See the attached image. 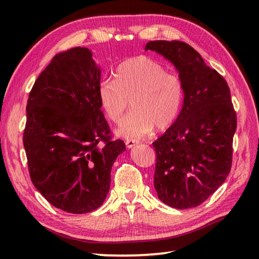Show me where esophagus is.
Returning <instances> with one entry per match:
<instances>
[{"mask_svg":"<svg viewBox=\"0 0 259 259\" xmlns=\"http://www.w3.org/2000/svg\"><path fill=\"white\" fill-rule=\"evenodd\" d=\"M137 144H138V141L137 140H133V139H128L125 141V146H126V148H133V147H135Z\"/></svg>","mask_w":259,"mask_h":259,"instance_id":"obj_1","label":"esophagus"}]
</instances>
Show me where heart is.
<instances>
[{
  "label": "heart",
  "instance_id": "b5f03b06",
  "mask_svg": "<svg viewBox=\"0 0 259 259\" xmlns=\"http://www.w3.org/2000/svg\"><path fill=\"white\" fill-rule=\"evenodd\" d=\"M97 97L104 115L118 123L129 106L117 133L124 138L138 139L156 128L172 125L184 103L185 90L178 75L146 56L125 60L118 65L114 80L103 79L98 84Z\"/></svg>",
  "mask_w": 259,
  "mask_h": 259
}]
</instances>
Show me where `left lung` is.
<instances>
[{
  "label": "left lung",
  "instance_id": "obj_1",
  "mask_svg": "<svg viewBox=\"0 0 259 259\" xmlns=\"http://www.w3.org/2000/svg\"><path fill=\"white\" fill-rule=\"evenodd\" d=\"M145 50L171 62L185 98L174 124L152 146L157 162L153 185L166 205L187 209L207 200L232 168L237 118L226 80L181 41H150Z\"/></svg>",
  "mask_w": 259,
  "mask_h": 259
}]
</instances>
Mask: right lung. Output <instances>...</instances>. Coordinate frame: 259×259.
I'll use <instances>...</instances> for the list:
<instances>
[{
	"label": "right lung",
	"mask_w": 259,
	"mask_h": 259,
	"mask_svg": "<svg viewBox=\"0 0 259 259\" xmlns=\"http://www.w3.org/2000/svg\"><path fill=\"white\" fill-rule=\"evenodd\" d=\"M101 70L87 48L54 56L27 99L23 146L33 185L46 199L71 213L100 207L111 168L125 150L112 140L97 90Z\"/></svg>",
	"instance_id": "add662e5"
}]
</instances>
